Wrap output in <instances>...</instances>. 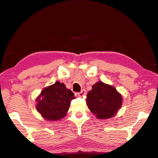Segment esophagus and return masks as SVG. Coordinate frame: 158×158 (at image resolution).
I'll use <instances>...</instances> for the list:
<instances>
[{
	"instance_id": "obj_1",
	"label": "esophagus",
	"mask_w": 158,
	"mask_h": 158,
	"mask_svg": "<svg viewBox=\"0 0 158 158\" xmlns=\"http://www.w3.org/2000/svg\"><path fill=\"white\" fill-rule=\"evenodd\" d=\"M78 96L79 97H83V96L85 95H86V90H82L81 92L78 93Z\"/></svg>"
}]
</instances>
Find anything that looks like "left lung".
Masks as SVG:
<instances>
[{
  "label": "left lung",
  "instance_id": "obj_1",
  "mask_svg": "<svg viewBox=\"0 0 158 158\" xmlns=\"http://www.w3.org/2000/svg\"><path fill=\"white\" fill-rule=\"evenodd\" d=\"M86 103L95 117L109 119L118 113L123 104L122 95L113 86L99 81L87 95Z\"/></svg>",
  "mask_w": 158,
  "mask_h": 158
}]
</instances>
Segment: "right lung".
I'll list each match as a JSON object with an SVG mask.
<instances>
[{
	"label": "right lung",
	"instance_id": "add662e5",
	"mask_svg": "<svg viewBox=\"0 0 158 158\" xmlns=\"http://www.w3.org/2000/svg\"><path fill=\"white\" fill-rule=\"evenodd\" d=\"M73 99L75 97L72 91L57 81L41 91L35 100V107L45 120L57 121L66 115Z\"/></svg>",
	"mask_w": 158,
	"mask_h": 158
}]
</instances>
